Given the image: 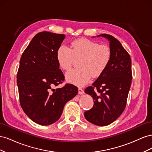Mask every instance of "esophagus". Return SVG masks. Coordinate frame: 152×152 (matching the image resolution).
<instances>
[{"label":"esophagus","instance_id":"1","mask_svg":"<svg viewBox=\"0 0 152 152\" xmlns=\"http://www.w3.org/2000/svg\"><path fill=\"white\" fill-rule=\"evenodd\" d=\"M84 93V90L82 88H79V94H83Z\"/></svg>","mask_w":152,"mask_h":152}]
</instances>
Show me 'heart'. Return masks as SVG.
Returning <instances> with one entry per match:
<instances>
[{
  "instance_id": "obj_1",
  "label": "heart",
  "mask_w": 152,
  "mask_h": 152,
  "mask_svg": "<svg viewBox=\"0 0 152 152\" xmlns=\"http://www.w3.org/2000/svg\"><path fill=\"white\" fill-rule=\"evenodd\" d=\"M111 56V50L107 45H99L87 39L73 41L71 49L61 45L56 53L58 65L65 70H70L75 59L82 58L81 68L72 70L66 74V80L78 86L86 84L91 76L98 77L102 74L108 65Z\"/></svg>"
}]
</instances>
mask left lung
<instances>
[{
	"label": "left lung",
	"mask_w": 152,
	"mask_h": 152,
	"mask_svg": "<svg viewBox=\"0 0 152 152\" xmlns=\"http://www.w3.org/2000/svg\"><path fill=\"white\" fill-rule=\"evenodd\" d=\"M97 37L109 41L112 56L108 65L93 86L85 89V93L93 97L94 105L84 112V116L94 125L105 126L116 121L126 108L132 81L131 59L114 37L108 34Z\"/></svg>",
	"instance_id": "left-lung-1"
}]
</instances>
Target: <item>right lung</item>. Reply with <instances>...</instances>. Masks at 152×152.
<instances>
[{
    "mask_svg": "<svg viewBox=\"0 0 152 152\" xmlns=\"http://www.w3.org/2000/svg\"><path fill=\"white\" fill-rule=\"evenodd\" d=\"M65 38L64 34L42 31L32 39L23 53L17 73L20 102L32 121L48 126L60 118L65 104L78 93V88L66 84L56 53Z\"/></svg>",
    "mask_w": 152,
    "mask_h": 152,
    "instance_id": "add662e5",
    "label": "right lung"
}]
</instances>
